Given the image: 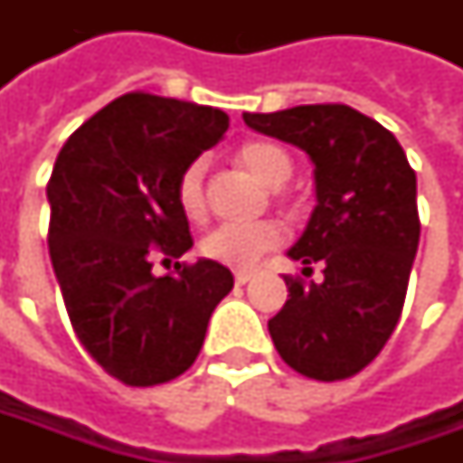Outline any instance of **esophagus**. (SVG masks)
I'll return each instance as SVG.
<instances>
[{"instance_id":"esophagus-1","label":"esophagus","mask_w":463,"mask_h":463,"mask_svg":"<svg viewBox=\"0 0 463 463\" xmlns=\"http://www.w3.org/2000/svg\"><path fill=\"white\" fill-rule=\"evenodd\" d=\"M250 278H252V273H250V270H237V273H234V280H237L240 286H244Z\"/></svg>"}]
</instances>
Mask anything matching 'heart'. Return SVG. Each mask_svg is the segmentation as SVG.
Here are the masks:
<instances>
[{
    "instance_id": "b5f03b06",
    "label": "heart",
    "mask_w": 463,
    "mask_h": 463,
    "mask_svg": "<svg viewBox=\"0 0 463 463\" xmlns=\"http://www.w3.org/2000/svg\"><path fill=\"white\" fill-rule=\"evenodd\" d=\"M240 165L260 183L270 187H280L291 177V159L276 144L268 141H250L237 152ZM203 162H193L183 169L180 183H177V203L187 219H201L205 213L203 195ZM283 237L280 226L276 222H247V223H219L211 229L201 241L205 258L216 260L229 268H252L265 252L278 247Z\"/></svg>"
}]
</instances>
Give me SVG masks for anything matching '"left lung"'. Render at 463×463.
<instances>
[{"mask_svg":"<svg viewBox=\"0 0 463 463\" xmlns=\"http://www.w3.org/2000/svg\"><path fill=\"white\" fill-rule=\"evenodd\" d=\"M258 134L294 144L314 165L304 234L286 252L325 265L319 283L286 278L288 301L268 322L294 371L337 382L371 364L397 327L418 255V177L382 123L347 105L244 113Z\"/></svg>","mask_w":463,"mask_h":463,"instance_id":"obj_1","label":"left lung"}]
</instances>
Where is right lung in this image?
<instances>
[{
  "label": "right lung",
  "instance_id": "obj_1",
  "mask_svg": "<svg viewBox=\"0 0 463 463\" xmlns=\"http://www.w3.org/2000/svg\"><path fill=\"white\" fill-rule=\"evenodd\" d=\"M229 128L219 108L131 92L81 123L56 156L48 252L84 350L128 386L185 373L234 276L201 258L154 276L152 255L193 247L177 183Z\"/></svg>",
  "mask_w": 463,
  "mask_h": 463
}]
</instances>
